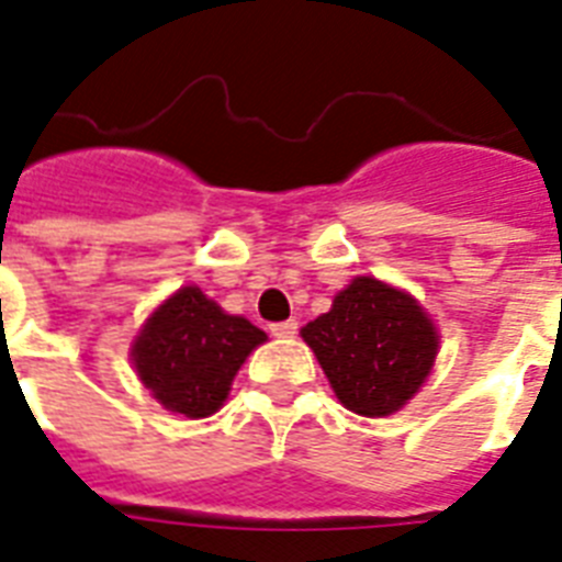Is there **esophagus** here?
Masks as SVG:
<instances>
[{"instance_id": "obj_1", "label": "esophagus", "mask_w": 562, "mask_h": 562, "mask_svg": "<svg viewBox=\"0 0 562 562\" xmlns=\"http://www.w3.org/2000/svg\"><path fill=\"white\" fill-rule=\"evenodd\" d=\"M269 330H272V337H278V340H290V337L299 334V322L295 319L276 322V325H269Z\"/></svg>"}]
</instances>
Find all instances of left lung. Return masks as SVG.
Returning a JSON list of instances; mask_svg holds the SVG:
<instances>
[{
  "mask_svg": "<svg viewBox=\"0 0 562 562\" xmlns=\"http://www.w3.org/2000/svg\"><path fill=\"white\" fill-rule=\"evenodd\" d=\"M334 393L351 413L390 416L419 393L439 349L422 304L404 290L355 278L328 313L302 328Z\"/></svg>",
  "mask_w": 562,
  "mask_h": 562,
  "instance_id": "1",
  "label": "left lung"
}]
</instances>
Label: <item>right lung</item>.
Masks as SVG:
<instances>
[{
	"label": "right lung",
	"instance_id": "right-lung-1",
	"mask_svg": "<svg viewBox=\"0 0 562 562\" xmlns=\"http://www.w3.org/2000/svg\"><path fill=\"white\" fill-rule=\"evenodd\" d=\"M267 334L225 313L199 286H181L151 313L132 346L143 386L167 411L204 419L228 398L237 369Z\"/></svg>",
	"mask_w": 562,
	"mask_h": 562
}]
</instances>
